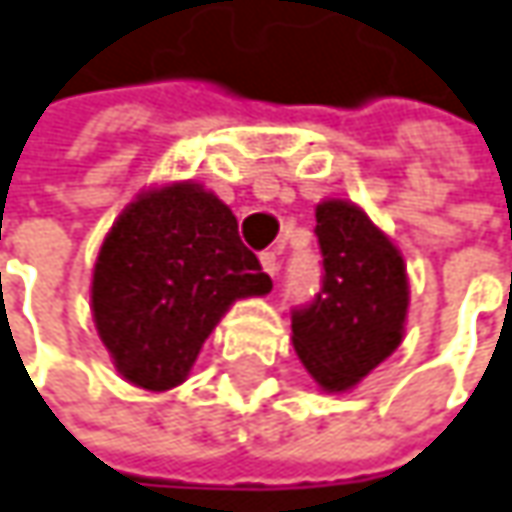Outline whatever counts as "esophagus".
I'll use <instances>...</instances> for the list:
<instances>
[{"mask_svg":"<svg viewBox=\"0 0 512 512\" xmlns=\"http://www.w3.org/2000/svg\"><path fill=\"white\" fill-rule=\"evenodd\" d=\"M259 262H262V268L268 276H276L279 273V253L276 250H265L262 256H259Z\"/></svg>","mask_w":512,"mask_h":512,"instance_id":"obj_1","label":"esophagus"}]
</instances>
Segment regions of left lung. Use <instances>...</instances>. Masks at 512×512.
Wrapping results in <instances>:
<instances>
[{"label": "left lung", "instance_id": "obj_1", "mask_svg": "<svg viewBox=\"0 0 512 512\" xmlns=\"http://www.w3.org/2000/svg\"><path fill=\"white\" fill-rule=\"evenodd\" d=\"M320 291L291 311L294 348L328 392H345L380 366L400 340L409 305L397 247L348 201L317 207Z\"/></svg>", "mask_w": 512, "mask_h": 512}]
</instances>
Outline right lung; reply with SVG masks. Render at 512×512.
I'll list each match as a JSON object with an SVG mask.
<instances>
[{"label": "right lung", "mask_w": 512, "mask_h": 512, "mask_svg": "<svg viewBox=\"0 0 512 512\" xmlns=\"http://www.w3.org/2000/svg\"><path fill=\"white\" fill-rule=\"evenodd\" d=\"M273 288L227 204L192 184L141 195L100 247L91 305L117 371L149 392L178 386L221 314Z\"/></svg>", "instance_id": "1"}]
</instances>
